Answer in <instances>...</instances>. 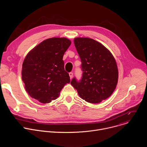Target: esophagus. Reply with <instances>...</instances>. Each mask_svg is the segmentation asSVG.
Returning <instances> with one entry per match:
<instances>
[{"instance_id": "1", "label": "esophagus", "mask_w": 147, "mask_h": 147, "mask_svg": "<svg viewBox=\"0 0 147 147\" xmlns=\"http://www.w3.org/2000/svg\"><path fill=\"white\" fill-rule=\"evenodd\" d=\"M69 76H70V79H71L73 78V73L72 72H70L69 73Z\"/></svg>"}]
</instances>
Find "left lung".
<instances>
[{"mask_svg": "<svg viewBox=\"0 0 147 147\" xmlns=\"http://www.w3.org/2000/svg\"><path fill=\"white\" fill-rule=\"evenodd\" d=\"M81 61L82 77H74L71 84L80 96L92 103H98L109 98L116 88L118 70L112 53L96 40L88 38L74 39Z\"/></svg>", "mask_w": 147, "mask_h": 147, "instance_id": "left-lung-1", "label": "left lung"}]
</instances>
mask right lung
Instances as JSON below:
<instances>
[{
  "label": "right lung",
  "mask_w": 147,
  "mask_h": 147,
  "mask_svg": "<svg viewBox=\"0 0 147 147\" xmlns=\"http://www.w3.org/2000/svg\"><path fill=\"white\" fill-rule=\"evenodd\" d=\"M71 45L65 38L42 42L26 56L23 63L22 80L28 94L41 103H49L59 96L69 74L65 70L63 57Z\"/></svg>",
  "instance_id": "obj_1"
}]
</instances>
